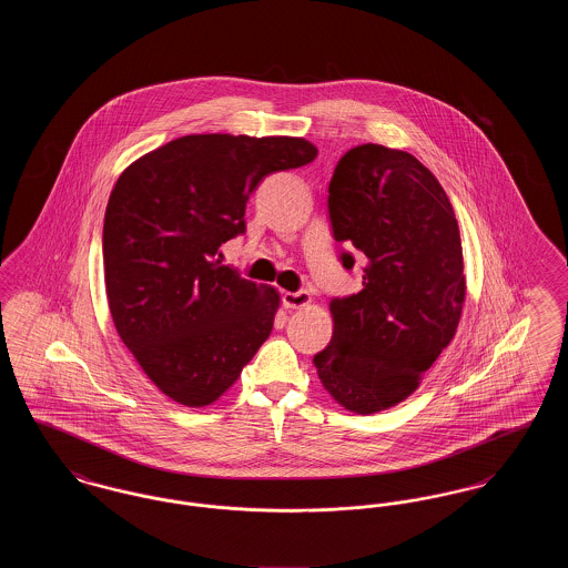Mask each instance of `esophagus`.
Instances as JSON below:
<instances>
[{
	"instance_id": "34e87169",
	"label": "esophagus",
	"mask_w": 568,
	"mask_h": 568,
	"mask_svg": "<svg viewBox=\"0 0 568 568\" xmlns=\"http://www.w3.org/2000/svg\"><path fill=\"white\" fill-rule=\"evenodd\" d=\"M313 302L308 292H285L283 294V306L285 308H304Z\"/></svg>"
}]
</instances>
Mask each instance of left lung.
Masks as SVG:
<instances>
[{
    "label": "left lung",
    "instance_id": "left-lung-1",
    "mask_svg": "<svg viewBox=\"0 0 568 568\" xmlns=\"http://www.w3.org/2000/svg\"><path fill=\"white\" fill-rule=\"evenodd\" d=\"M329 221L364 262L362 292L334 297L332 341L313 357L325 392L373 415L406 400L452 343L466 297L458 219L433 172L400 149L355 146L329 181Z\"/></svg>",
    "mask_w": 568,
    "mask_h": 568
}]
</instances>
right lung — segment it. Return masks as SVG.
<instances>
[{"label": "right lung", "instance_id": "1", "mask_svg": "<svg viewBox=\"0 0 568 568\" xmlns=\"http://www.w3.org/2000/svg\"><path fill=\"white\" fill-rule=\"evenodd\" d=\"M317 158L294 135L191 134L130 163L104 215V281L116 334L179 405H213L271 336L281 296L216 260L272 174Z\"/></svg>", "mask_w": 568, "mask_h": 568}]
</instances>
